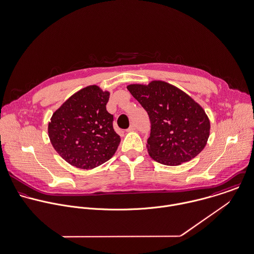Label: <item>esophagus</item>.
Here are the masks:
<instances>
[{"label":"esophagus","mask_w":254,"mask_h":254,"mask_svg":"<svg viewBox=\"0 0 254 254\" xmlns=\"http://www.w3.org/2000/svg\"><path fill=\"white\" fill-rule=\"evenodd\" d=\"M136 129V126L134 125V124H132V125H130V127L127 129V131H133V130H135Z\"/></svg>","instance_id":"1"}]
</instances>
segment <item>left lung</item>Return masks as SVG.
Here are the masks:
<instances>
[{"label": "left lung", "instance_id": "1", "mask_svg": "<svg viewBox=\"0 0 254 254\" xmlns=\"http://www.w3.org/2000/svg\"><path fill=\"white\" fill-rule=\"evenodd\" d=\"M127 89L149 116L151 132L147 149L156 162L178 166L202 151L209 137L210 122L199 104L161 80L148 85L130 84Z\"/></svg>", "mask_w": 254, "mask_h": 254}]
</instances>
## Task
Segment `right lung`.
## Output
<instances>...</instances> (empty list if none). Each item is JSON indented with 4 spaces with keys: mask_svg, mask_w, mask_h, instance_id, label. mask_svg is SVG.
<instances>
[{
    "mask_svg": "<svg viewBox=\"0 0 254 254\" xmlns=\"http://www.w3.org/2000/svg\"><path fill=\"white\" fill-rule=\"evenodd\" d=\"M110 93L96 85L74 93L52 116L48 133L52 145L68 164L93 169L110 160L121 142L106 105Z\"/></svg>",
    "mask_w": 254,
    "mask_h": 254,
    "instance_id": "1",
    "label": "right lung"
}]
</instances>
